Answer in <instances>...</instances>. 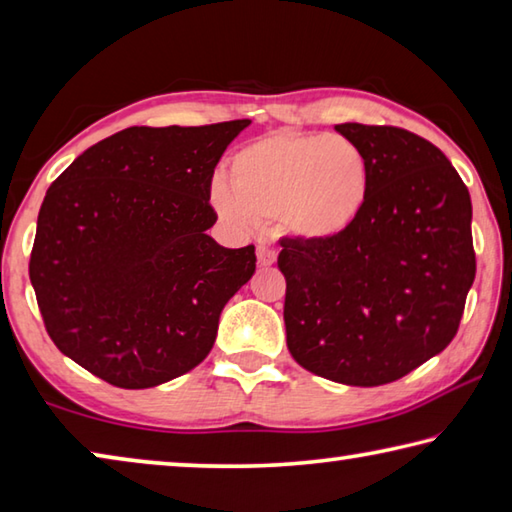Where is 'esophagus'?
<instances>
[{"label": "esophagus", "mask_w": 512, "mask_h": 512, "mask_svg": "<svg viewBox=\"0 0 512 512\" xmlns=\"http://www.w3.org/2000/svg\"><path fill=\"white\" fill-rule=\"evenodd\" d=\"M256 256H258V265H272L276 261V249L272 245H267V242H261V245L256 247Z\"/></svg>", "instance_id": "1"}]
</instances>
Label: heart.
<instances>
[{"label":"heart","instance_id":"b5f03b06","mask_svg":"<svg viewBox=\"0 0 512 512\" xmlns=\"http://www.w3.org/2000/svg\"><path fill=\"white\" fill-rule=\"evenodd\" d=\"M229 186H213L224 218L247 224L281 218L306 240H333L366 209L371 166L355 141L326 134L274 132L231 157Z\"/></svg>","mask_w":512,"mask_h":512}]
</instances>
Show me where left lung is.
I'll return each mask as SVG.
<instances>
[{
  "label": "left lung",
  "mask_w": 512,
  "mask_h": 512,
  "mask_svg": "<svg viewBox=\"0 0 512 512\" xmlns=\"http://www.w3.org/2000/svg\"><path fill=\"white\" fill-rule=\"evenodd\" d=\"M371 166L344 236L281 240L285 333L321 378L380 387L452 342L477 274L468 186L441 150L393 125L339 123Z\"/></svg>",
  "instance_id": "left-lung-1"
}]
</instances>
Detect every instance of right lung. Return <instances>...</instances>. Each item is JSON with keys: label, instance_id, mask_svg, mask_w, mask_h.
<instances>
[{"label": "right lung", "instance_id": "right-lung-1", "mask_svg": "<svg viewBox=\"0 0 512 512\" xmlns=\"http://www.w3.org/2000/svg\"><path fill=\"white\" fill-rule=\"evenodd\" d=\"M247 125H134L49 186L29 276L60 353L121 389L157 387L209 355L222 308L256 270L254 245L206 233L213 170Z\"/></svg>", "mask_w": 512, "mask_h": 512}]
</instances>
